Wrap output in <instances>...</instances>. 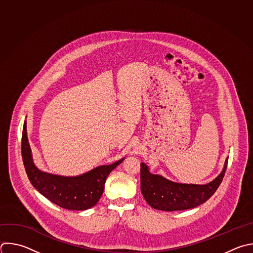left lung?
<instances>
[{"label":"left lung","mask_w":253,"mask_h":253,"mask_svg":"<svg viewBox=\"0 0 253 253\" xmlns=\"http://www.w3.org/2000/svg\"><path fill=\"white\" fill-rule=\"evenodd\" d=\"M224 162L221 173L207 185L180 184L151 174L148 166L141 163V192L146 202L155 210L174 211L197 208L206 203L219 187L227 167Z\"/></svg>","instance_id":"1"}]
</instances>
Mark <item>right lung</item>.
<instances>
[{
    "mask_svg": "<svg viewBox=\"0 0 253 253\" xmlns=\"http://www.w3.org/2000/svg\"><path fill=\"white\" fill-rule=\"evenodd\" d=\"M22 156L32 185L51 203L71 211H85L94 207L103 194L106 178L125 159L110 165L96 167L93 170L76 177H64L42 172L33 160L26 121L22 136Z\"/></svg>",
    "mask_w": 253,
    "mask_h": 253,
    "instance_id": "right-lung-1",
    "label": "right lung"
}]
</instances>
